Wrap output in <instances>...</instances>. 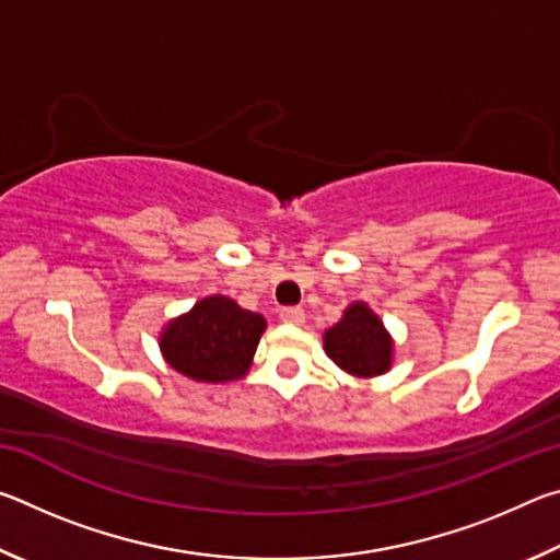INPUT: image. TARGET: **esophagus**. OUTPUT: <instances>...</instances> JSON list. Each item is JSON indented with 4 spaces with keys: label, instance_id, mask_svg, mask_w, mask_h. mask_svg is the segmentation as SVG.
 Wrapping results in <instances>:
<instances>
[{
    "label": "esophagus",
    "instance_id": "34e87169",
    "mask_svg": "<svg viewBox=\"0 0 560 560\" xmlns=\"http://www.w3.org/2000/svg\"><path fill=\"white\" fill-rule=\"evenodd\" d=\"M279 318L283 320V324H293V326H301L303 320H306V314H303V308H299V306H287V308H281V314H279Z\"/></svg>",
    "mask_w": 560,
    "mask_h": 560
}]
</instances>
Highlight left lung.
I'll list each match as a JSON object with an SVG mask.
<instances>
[{"instance_id":"1","label":"left lung","mask_w":560,"mask_h":560,"mask_svg":"<svg viewBox=\"0 0 560 560\" xmlns=\"http://www.w3.org/2000/svg\"><path fill=\"white\" fill-rule=\"evenodd\" d=\"M324 346L336 365L360 377L381 375L390 368L393 340L365 303L346 308L343 318L326 330Z\"/></svg>"}]
</instances>
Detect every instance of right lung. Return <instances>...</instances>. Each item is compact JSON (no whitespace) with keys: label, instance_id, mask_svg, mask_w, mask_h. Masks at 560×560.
<instances>
[{"label":"right lung","instance_id":"add662e5","mask_svg":"<svg viewBox=\"0 0 560 560\" xmlns=\"http://www.w3.org/2000/svg\"><path fill=\"white\" fill-rule=\"evenodd\" d=\"M264 328L267 320L259 314L210 296L165 328L160 348L167 363L192 381L224 383L249 371Z\"/></svg>","mask_w":560,"mask_h":560}]
</instances>
